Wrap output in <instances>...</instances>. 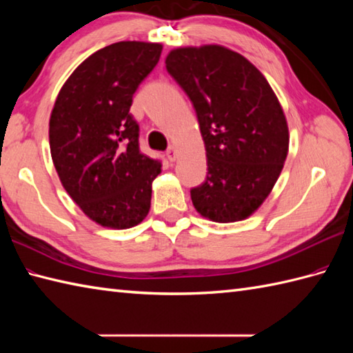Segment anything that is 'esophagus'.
I'll use <instances>...</instances> for the list:
<instances>
[{"instance_id": "1", "label": "esophagus", "mask_w": 353, "mask_h": 353, "mask_svg": "<svg viewBox=\"0 0 353 353\" xmlns=\"http://www.w3.org/2000/svg\"><path fill=\"white\" fill-rule=\"evenodd\" d=\"M167 159L170 162H174L177 159V150H176V147H170L167 150Z\"/></svg>"}]
</instances>
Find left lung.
<instances>
[{"mask_svg": "<svg viewBox=\"0 0 353 353\" xmlns=\"http://www.w3.org/2000/svg\"><path fill=\"white\" fill-rule=\"evenodd\" d=\"M165 65L192 101L205 142L208 176L191 190L194 208L215 223L249 219L288 154V124L274 91L256 66L223 45L174 48Z\"/></svg>", "mask_w": 353, "mask_h": 353, "instance_id": "obj_1", "label": "left lung"}]
</instances>
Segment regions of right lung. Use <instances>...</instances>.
<instances>
[{
    "label": "right lung",
    "mask_w": 353,
    "mask_h": 353,
    "mask_svg": "<svg viewBox=\"0 0 353 353\" xmlns=\"http://www.w3.org/2000/svg\"><path fill=\"white\" fill-rule=\"evenodd\" d=\"M161 52V43L141 41L95 51L65 81L51 110L57 176L88 219L103 228H133L150 211L162 163L141 153L130 106Z\"/></svg>",
    "instance_id": "1"
}]
</instances>
